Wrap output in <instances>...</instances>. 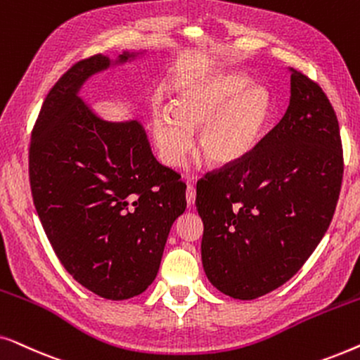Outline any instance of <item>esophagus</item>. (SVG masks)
<instances>
[{
    "instance_id": "34e87169",
    "label": "esophagus",
    "mask_w": 360,
    "mask_h": 360,
    "mask_svg": "<svg viewBox=\"0 0 360 360\" xmlns=\"http://www.w3.org/2000/svg\"><path fill=\"white\" fill-rule=\"evenodd\" d=\"M195 198H196L195 186L193 185H188V186H186V203L193 205L195 203Z\"/></svg>"
}]
</instances>
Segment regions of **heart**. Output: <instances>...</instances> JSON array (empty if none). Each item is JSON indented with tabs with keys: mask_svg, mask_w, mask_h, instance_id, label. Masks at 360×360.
<instances>
[{
	"mask_svg": "<svg viewBox=\"0 0 360 360\" xmlns=\"http://www.w3.org/2000/svg\"><path fill=\"white\" fill-rule=\"evenodd\" d=\"M243 73L193 77L176 88L172 111L154 116L152 132L160 159L184 165L191 139L198 134L200 155L213 165H233L252 152L274 116V98L262 85H250Z\"/></svg>",
	"mask_w": 360,
	"mask_h": 360,
	"instance_id": "obj_1",
	"label": "heart"
}]
</instances>
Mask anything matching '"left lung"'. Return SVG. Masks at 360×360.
Segmentation results:
<instances>
[{"mask_svg": "<svg viewBox=\"0 0 360 360\" xmlns=\"http://www.w3.org/2000/svg\"><path fill=\"white\" fill-rule=\"evenodd\" d=\"M342 174L336 111L313 78L293 70L292 98L278 124L248 157L196 184L210 282L238 300L288 282L328 231Z\"/></svg>", "mask_w": 360, "mask_h": 360, "instance_id": "obj_1", "label": "left lung"}]
</instances>
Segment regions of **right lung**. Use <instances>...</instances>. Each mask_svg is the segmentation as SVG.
Instances as JSON below:
<instances>
[{
  "instance_id": "add662e5",
  "label": "right lung",
  "mask_w": 360,
  "mask_h": 360,
  "mask_svg": "<svg viewBox=\"0 0 360 360\" xmlns=\"http://www.w3.org/2000/svg\"><path fill=\"white\" fill-rule=\"evenodd\" d=\"M108 65L101 53L83 58L47 93L29 142V181L67 272L98 297L127 300L154 282L186 185L152 155L139 122L101 121L77 96Z\"/></svg>"
}]
</instances>
